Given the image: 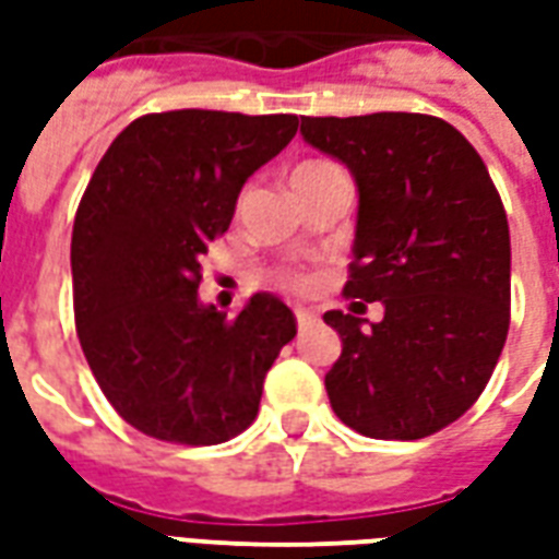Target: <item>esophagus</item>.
Segmentation results:
<instances>
[{
    "label": "esophagus",
    "mask_w": 559,
    "mask_h": 559,
    "mask_svg": "<svg viewBox=\"0 0 559 559\" xmlns=\"http://www.w3.org/2000/svg\"><path fill=\"white\" fill-rule=\"evenodd\" d=\"M296 323H299V329L314 326L317 314H314V311H308V308H296Z\"/></svg>",
    "instance_id": "esophagus-1"
}]
</instances>
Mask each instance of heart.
Returning <instances> with one entry per match:
<instances>
[{"label":"heart","instance_id":"heart-1","mask_svg":"<svg viewBox=\"0 0 559 559\" xmlns=\"http://www.w3.org/2000/svg\"><path fill=\"white\" fill-rule=\"evenodd\" d=\"M329 167H335V164H329V160H302V164L290 173V185L302 182V179H308V176L329 170ZM290 284H299V278H290Z\"/></svg>","mask_w":559,"mask_h":559}]
</instances>
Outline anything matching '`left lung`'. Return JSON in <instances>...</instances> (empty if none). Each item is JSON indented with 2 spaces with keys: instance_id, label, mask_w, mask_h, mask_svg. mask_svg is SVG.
I'll return each mask as SVG.
<instances>
[{
  "instance_id": "8db88e82",
  "label": "left lung",
  "mask_w": 559,
  "mask_h": 559,
  "mask_svg": "<svg viewBox=\"0 0 559 559\" xmlns=\"http://www.w3.org/2000/svg\"><path fill=\"white\" fill-rule=\"evenodd\" d=\"M302 138L350 170L359 209L329 404L374 440H419L473 407L509 332V221L479 152L437 116H302ZM362 301L384 305L365 328Z\"/></svg>"
}]
</instances>
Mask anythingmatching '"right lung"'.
Wrapping results in <instances>:
<instances>
[{"instance_id":"1","label":"right lung","mask_w":559,"mask_h":559,"mask_svg":"<svg viewBox=\"0 0 559 559\" xmlns=\"http://www.w3.org/2000/svg\"><path fill=\"white\" fill-rule=\"evenodd\" d=\"M296 126L290 114H148L92 173L71 233L80 347L116 413L155 440L215 445L242 433L296 335L272 293H254L236 320L197 296L200 257Z\"/></svg>"}]
</instances>
